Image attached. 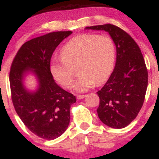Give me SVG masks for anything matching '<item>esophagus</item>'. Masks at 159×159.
Here are the masks:
<instances>
[{
  "mask_svg": "<svg viewBox=\"0 0 159 159\" xmlns=\"http://www.w3.org/2000/svg\"><path fill=\"white\" fill-rule=\"evenodd\" d=\"M86 96V95H77V98L78 99H82Z\"/></svg>",
  "mask_w": 159,
  "mask_h": 159,
  "instance_id": "1",
  "label": "esophagus"
}]
</instances>
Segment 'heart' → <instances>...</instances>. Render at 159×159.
I'll return each instance as SVG.
<instances>
[{"mask_svg":"<svg viewBox=\"0 0 159 159\" xmlns=\"http://www.w3.org/2000/svg\"><path fill=\"white\" fill-rule=\"evenodd\" d=\"M116 48L107 36L83 34L72 38L61 49V57L54 58L50 71L66 89L72 87L77 68L80 75L75 84L78 92H85L95 84L107 81L114 69Z\"/></svg>","mask_w":159,"mask_h":159,"instance_id":"b5f03b06","label":"heart"}]
</instances>
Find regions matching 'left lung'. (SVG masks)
Returning <instances> with one entry per match:
<instances>
[{"label": "left lung", "instance_id": "left-lung-1", "mask_svg": "<svg viewBox=\"0 0 159 159\" xmlns=\"http://www.w3.org/2000/svg\"><path fill=\"white\" fill-rule=\"evenodd\" d=\"M86 29L108 32L116 48L115 68L97 92L100 120L107 126L123 129L136 118L141 109L148 84V71L143 54L132 36L116 25L105 24Z\"/></svg>", "mask_w": 159, "mask_h": 159}]
</instances>
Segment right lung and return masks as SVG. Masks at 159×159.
I'll list each match as a JSON object with an SVG mask.
<instances>
[{
	"instance_id": "add662e5",
	"label": "right lung",
	"mask_w": 159,
	"mask_h": 159,
	"mask_svg": "<svg viewBox=\"0 0 159 159\" xmlns=\"http://www.w3.org/2000/svg\"><path fill=\"white\" fill-rule=\"evenodd\" d=\"M72 31L52 32L34 38L21 45L10 72L11 98L20 119L30 132L45 140L63 134L70 121V107L75 96L59 87L50 71L53 53ZM27 70L35 74L39 88L29 92L23 78Z\"/></svg>"
}]
</instances>
